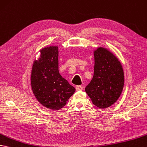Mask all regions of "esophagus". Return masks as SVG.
Returning <instances> with one entry per match:
<instances>
[{"instance_id": "esophagus-1", "label": "esophagus", "mask_w": 147, "mask_h": 147, "mask_svg": "<svg viewBox=\"0 0 147 147\" xmlns=\"http://www.w3.org/2000/svg\"><path fill=\"white\" fill-rule=\"evenodd\" d=\"M76 91H83V87H82L81 86H76Z\"/></svg>"}]
</instances>
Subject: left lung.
I'll return each instance as SVG.
<instances>
[{
  "instance_id": "8db88e82",
  "label": "left lung",
  "mask_w": 147,
  "mask_h": 147,
  "mask_svg": "<svg viewBox=\"0 0 147 147\" xmlns=\"http://www.w3.org/2000/svg\"><path fill=\"white\" fill-rule=\"evenodd\" d=\"M94 75L85 91L93 103L106 108L120 97L124 85V73L120 61L110 51L98 47L94 51Z\"/></svg>"
}]
</instances>
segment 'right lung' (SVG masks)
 <instances>
[{
	"instance_id": "1",
	"label": "right lung",
	"mask_w": 147,
	"mask_h": 147,
	"mask_svg": "<svg viewBox=\"0 0 147 147\" xmlns=\"http://www.w3.org/2000/svg\"><path fill=\"white\" fill-rule=\"evenodd\" d=\"M38 61L34 62L30 83L39 103L51 110H59L75 92V88L61 76L58 70V47L40 50Z\"/></svg>"
}]
</instances>
